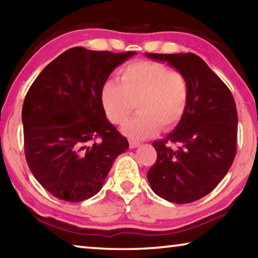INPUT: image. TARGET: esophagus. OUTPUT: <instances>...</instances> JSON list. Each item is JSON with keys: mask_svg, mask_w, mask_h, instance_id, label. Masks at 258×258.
I'll list each match as a JSON object with an SVG mask.
<instances>
[{"mask_svg": "<svg viewBox=\"0 0 258 258\" xmlns=\"http://www.w3.org/2000/svg\"><path fill=\"white\" fill-rule=\"evenodd\" d=\"M140 146V143L138 141H130V148L131 149H134V148H137Z\"/></svg>", "mask_w": 258, "mask_h": 258, "instance_id": "obj_1", "label": "esophagus"}]
</instances>
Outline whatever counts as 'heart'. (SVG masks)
<instances>
[{
    "instance_id": "obj_1",
    "label": "heart",
    "mask_w": 258,
    "mask_h": 258,
    "mask_svg": "<svg viewBox=\"0 0 258 258\" xmlns=\"http://www.w3.org/2000/svg\"><path fill=\"white\" fill-rule=\"evenodd\" d=\"M189 95V83L182 73L155 61H137L120 69V84L111 80L103 83L101 102L108 119L120 126L138 107L140 112L124 132L143 140L158 133L160 126L175 127L186 111Z\"/></svg>"
}]
</instances>
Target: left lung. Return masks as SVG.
<instances>
[{
    "instance_id": "8db88e82",
    "label": "left lung",
    "mask_w": 258,
    "mask_h": 258,
    "mask_svg": "<svg viewBox=\"0 0 258 258\" xmlns=\"http://www.w3.org/2000/svg\"><path fill=\"white\" fill-rule=\"evenodd\" d=\"M146 55L177 69L190 90L182 120L165 140L152 143L157 160L147 173L148 181L168 202L194 203L215 189L233 163L238 137L233 95L197 54Z\"/></svg>"
}]
</instances>
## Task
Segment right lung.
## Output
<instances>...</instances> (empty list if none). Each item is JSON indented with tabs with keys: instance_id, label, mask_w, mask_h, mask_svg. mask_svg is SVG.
Segmentation results:
<instances>
[{
	"instance_id": "add662e5",
	"label": "right lung",
	"mask_w": 258,
	"mask_h": 258,
	"mask_svg": "<svg viewBox=\"0 0 258 258\" xmlns=\"http://www.w3.org/2000/svg\"><path fill=\"white\" fill-rule=\"evenodd\" d=\"M137 52L72 47L43 69L26 94L25 156L38 183L54 197L80 203L97 195L127 139L109 123L103 83Z\"/></svg>"
}]
</instances>
